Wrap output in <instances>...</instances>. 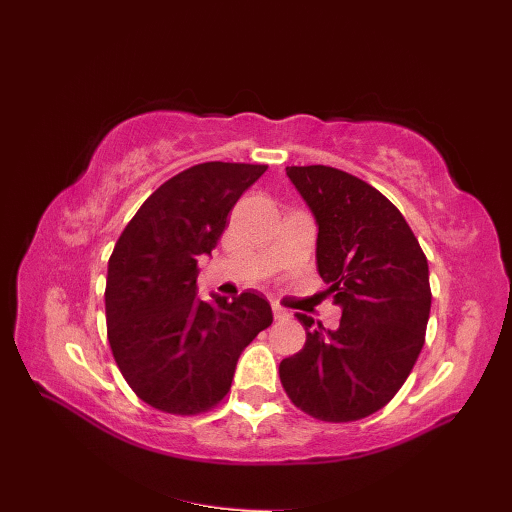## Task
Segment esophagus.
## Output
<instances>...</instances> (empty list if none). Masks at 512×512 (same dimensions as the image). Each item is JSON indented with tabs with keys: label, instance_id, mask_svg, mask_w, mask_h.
Returning <instances> with one entry per match:
<instances>
[{
	"label": "esophagus",
	"instance_id": "esophagus-1",
	"mask_svg": "<svg viewBox=\"0 0 512 512\" xmlns=\"http://www.w3.org/2000/svg\"><path fill=\"white\" fill-rule=\"evenodd\" d=\"M272 314H274L276 320H287L291 316L289 310H285L280 304H272Z\"/></svg>",
	"mask_w": 512,
	"mask_h": 512
}]
</instances>
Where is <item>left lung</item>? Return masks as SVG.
Wrapping results in <instances>:
<instances>
[{"label":"left lung","instance_id":"left-lung-1","mask_svg":"<svg viewBox=\"0 0 512 512\" xmlns=\"http://www.w3.org/2000/svg\"><path fill=\"white\" fill-rule=\"evenodd\" d=\"M287 175L316 217L318 274L342 320L327 331L295 314L306 344L280 363V382L316 420H363L392 401L422 352L428 261L399 208L363 179L323 164Z\"/></svg>","mask_w":512,"mask_h":512}]
</instances>
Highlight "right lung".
Instances as JSON below:
<instances>
[{
	"label": "right lung",
	"instance_id": "1",
	"mask_svg": "<svg viewBox=\"0 0 512 512\" xmlns=\"http://www.w3.org/2000/svg\"><path fill=\"white\" fill-rule=\"evenodd\" d=\"M268 164L204 162L162 183L124 227L109 257L107 339L141 401L198 415L230 392L240 352L272 325L268 299L196 295L198 259Z\"/></svg>",
	"mask_w": 512,
	"mask_h": 512
}]
</instances>
